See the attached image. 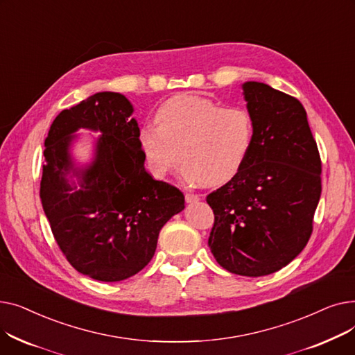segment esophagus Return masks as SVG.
<instances>
[{
	"mask_svg": "<svg viewBox=\"0 0 355 355\" xmlns=\"http://www.w3.org/2000/svg\"><path fill=\"white\" fill-rule=\"evenodd\" d=\"M185 201H187V202H197V201H200V197L194 193H185Z\"/></svg>",
	"mask_w": 355,
	"mask_h": 355,
	"instance_id": "obj_1",
	"label": "esophagus"
}]
</instances>
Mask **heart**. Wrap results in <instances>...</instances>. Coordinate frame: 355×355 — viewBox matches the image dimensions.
Here are the masks:
<instances>
[{"label":"heart","instance_id":"b5f03b06","mask_svg":"<svg viewBox=\"0 0 355 355\" xmlns=\"http://www.w3.org/2000/svg\"><path fill=\"white\" fill-rule=\"evenodd\" d=\"M157 125H144L139 146L157 178L173 173L180 161L184 175L204 185L232 180L245 164L253 139V119L241 106H221L196 95L162 103Z\"/></svg>","mask_w":355,"mask_h":355}]
</instances>
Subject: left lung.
<instances>
[{
    "label": "left lung",
    "instance_id": "1",
    "mask_svg": "<svg viewBox=\"0 0 355 355\" xmlns=\"http://www.w3.org/2000/svg\"><path fill=\"white\" fill-rule=\"evenodd\" d=\"M253 119L250 151L239 173L207 196L214 213L209 248L241 276H265L306 246L321 197L322 164L306 110L269 85H243Z\"/></svg>",
    "mask_w": 355,
    "mask_h": 355
}]
</instances>
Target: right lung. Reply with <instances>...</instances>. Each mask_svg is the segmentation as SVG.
<instances>
[{
	"label": "right lung",
	"mask_w": 355,
	"mask_h": 355,
	"mask_svg": "<svg viewBox=\"0 0 355 355\" xmlns=\"http://www.w3.org/2000/svg\"><path fill=\"white\" fill-rule=\"evenodd\" d=\"M130 102L101 92L62 110L44 141L40 198L53 236L67 262L102 282H119L153 259L165 223L184 210V194L145 171L139 128ZM79 127L101 130L94 162L79 171L68 146ZM78 176L74 193L65 178Z\"/></svg>",
	"instance_id": "add662e5"
}]
</instances>
